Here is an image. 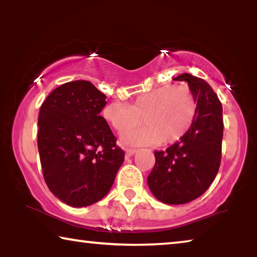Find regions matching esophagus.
<instances>
[{
  "label": "esophagus",
  "instance_id": "obj_1",
  "mask_svg": "<svg viewBox=\"0 0 257 257\" xmlns=\"http://www.w3.org/2000/svg\"><path fill=\"white\" fill-rule=\"evenodd\" d=\"M136 150H133V149H127L125 150V156H127V158H130V156H133L135 153H136Z\"/></svg>",
  "mask_w": 257,
  "mask_h": 257
}]
</instances>
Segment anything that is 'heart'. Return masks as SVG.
<instances>
[{
  "instance_id": "heart-1",
  "label": "heart",
  "mask_w": 257,
  "mask_h": 257,
  "mask_svg": "<svg viewBox=\"0 0 257 257\" xmlns=\"http://www.w3.org/2000/svg\"><path fill=\"white\" fill-rule=\"evenodd\" d=\"M197 102L187 86L164 85L135 97L130 104L111 102L104 106V120L118 133L136 125L121 136L129 146H147L160 143L169 145L184 136L193 124Z\"/></svg>"
}]
</instances>
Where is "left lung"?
<instances>
[{
	"label": "left lung",
	"mask_w": 257,
	"mask_h": 257,
	"mask_svg": "<svg viewBox=\"0 0 257 257\" xmlns=\"http://www.w3.org/2000/svg\"><path fill=\"white\" fill-rule=\"evenodd\" d=\"M173 80L187 81L197 102L194 122L179 142L155 151V164L147 177L152 194L168 205H180L207 190L220 168L222 149V105L205 80L182 73Z\"/></svg>",
	"instance_id": "8db88e82"
}]
</instances>
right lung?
I'll list each match as a JSON object with an SVG mask.
<instances>
[{"mask_svg":"<svg viewBox=\"0 0 257 257\" xmlns=\"http://www.w3.org/2000/svg\"><path fill=\"white\" fill-rule=\"evenodd\" d=\"M106 96L87 80L59 86L43 102L37 146L43 176L54 196L72 207L105 196L124 152L99 113Z\"/></svg>","mask_w":257,"mask_h":257,"instance_id":"add662e5","label":"right lung"}]
</instances>
